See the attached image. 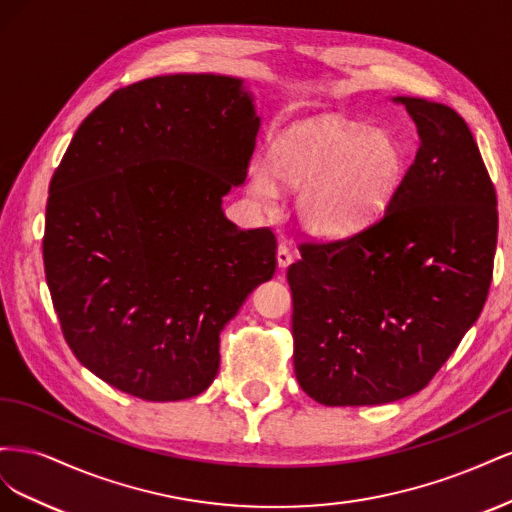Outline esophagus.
<instances>
[{
  "label": "esophagus",
  "instance_id": "1",
  "mask_svg": "<svg viewBox=\"0 0 512 512\" xmlns=\"http://www.w3.org/2000/svg\"><path fill=\"white\" fill-rule=\"evenodd\" d=\"M290 262H292L290 247L286 243H280V247H277V265H280V269H286Z\"/></svg>",
  "mask_w": 512,
  "mask_h": 512
}]
</instances>
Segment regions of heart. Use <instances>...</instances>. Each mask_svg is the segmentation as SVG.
<instances>
[{
    "label": "heart",
    "instance_id": "1",
    "mask_svg": "<svg viewBox=\"0 0 512 512\" xmlns=\"http://www.w3.org/2000/svg\"><path fill=\"white\" fill-rule=\"evenodd\" d=\"M406 166V149L391 132L333 121L280 138L271 170L265 164L250 168L247 192L260 207L277 198V183L303 192V222L318 235H344L391 203Z\"/></svg>",
    "mask_w": 512,
    "mask_h": 512
}]
</instances>
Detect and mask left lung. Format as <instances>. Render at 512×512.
<instances>
[{
    "label": "left lung",
    "instance_id": "left-lung-1",
    "mask_svg": "<svg viewBox=\"0 0 512 512\" xmlns=\"http://www.w3.org/2000/svg\"><path fill=\"white\" fill-rule=\"evenodd\" d=\"M421 147L380 218L303 241L288 267L294 374L324 406H378L431 382L487 301L498 196L451 106L395 98Z\"/></svg>",
    "mask_w": 512,
    "mask_h": 512
}]
</instances>
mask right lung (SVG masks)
Here are the masks:
<instances>
[{"mask_svg":"<svg viewBox=\"0 0 512 512\" xmlns=\"http://www.w3.org/2000/svg\"><path fill=\"white\" fill-rule=\"evenodd\" d=\"M258 128L239 79L173 74L113 91L76 130L46 200L44 273L70 350L115 389H209L220 331L273 277V232L222 211Z\"/></svg>","mask_w":512,"mask_h":512,"instance_id":"add662e5","label":"right lung"}]
</instances>
